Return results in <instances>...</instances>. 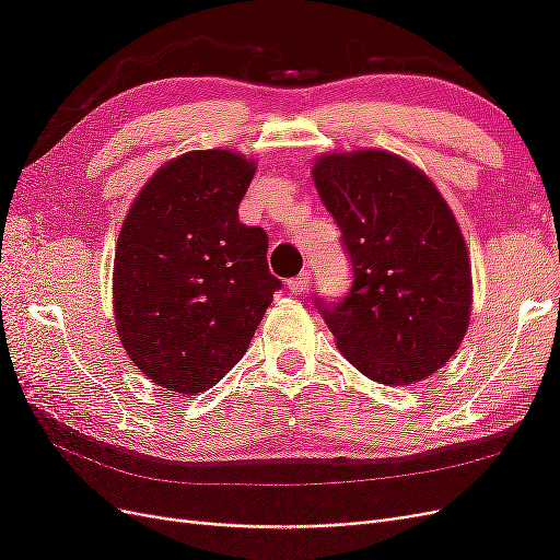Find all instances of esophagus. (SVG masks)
Returning <instances> with one entry per match:
<instances>
[{
    "label": "esophagus",
    "instance_id": "1",
    "mask_svg": "<svg viewBox=\"0 0 560 560\" xmlns=\"http://www.w3.org/2000/svg\"><path fill=\"white\" fill-rule=\"evenodd\" d=\"M287 284H290L292 292H306L308 284H311V273H308V270H303V273H299L296 278H292Z\"/></svg>",
    "mask_w": 560,
    "mask_h": 560
}]
</instances>
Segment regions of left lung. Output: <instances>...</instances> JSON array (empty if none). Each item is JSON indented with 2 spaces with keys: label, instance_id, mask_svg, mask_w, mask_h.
I'll return each instance as SVG.
<instances>
[{
  "label": "left lung",
  "instance_id": "obj_1",
  "mask_svg": "<svg viewBox=\"0 0 560 560\" xmlns=\"http://www.w3.org/2000/svg\"><path fill=\"white\" fill-rule=\"evenodd\" d=\"M313 179L352 266L343 301H315L338 350L385 385L434 374L460 348L471 311L469 254L446 200L381 149L319 156Z\"/></svg>",
  "mask_w": 560,
  "mask_h": 560
}]
</instances>
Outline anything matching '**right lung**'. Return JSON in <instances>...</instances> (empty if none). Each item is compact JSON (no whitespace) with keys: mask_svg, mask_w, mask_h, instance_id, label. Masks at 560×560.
I'll return each mask as SVG.
<instances>
[{"mask_svg":"<svg viewBox=\"0 0 560 560\" xmlns=\"http://www.w3.org/2000/svg\"><path fill=\"white\" fill-rule=\"evenodd\" d=\"M254 171L238 151L182 154L144 184L118 233V338L135 366L173 393L222 381L280 290L266 231L238 219Z\"/></svg>","mask_w":560,"mask_h":560,"instance_id":"right-lung-1","label":"right lung"}]
</instances>
